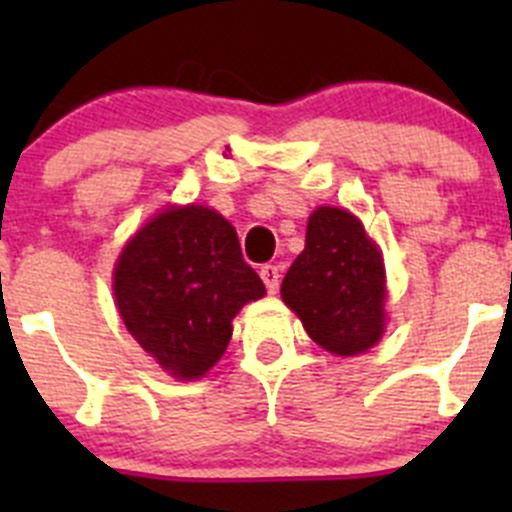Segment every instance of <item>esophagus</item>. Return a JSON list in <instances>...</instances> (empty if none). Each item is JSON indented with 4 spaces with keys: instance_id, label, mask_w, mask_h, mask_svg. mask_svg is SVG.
I'll use <instances>...</instances> for the list:
<instances>
[{
    "instance_id": "obj_1",
    "label": "esophagus",
    "mask_w": 512,
    "mask_h": 512,
    "mask_svg": "<svg viewBox=\"0 0 512 512\" xmlns=\"http://www.w3.org/2000/svg\"><path fill=\"white\" fill-rule=\"evenodd\" d=\"M260 277H262V282H265L267 292L275 294L277 289H280V267H277V265H265V267H262Z\"/></svg>"
}]
</instances>
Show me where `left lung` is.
I'll list each match as a JSON object with an SVG mask.
<instances>
[{
    "label": "left lung",
    "instance_id": "1",
    "mask_svg": "<svg viewBox=\"0 0 512 512\" xmlns=\"http://www.w3.org/2000/svg\"><path fill=\"white\" fill-rule=\"evenodd\" d=\"M384 262L364 225L339 208H317L304 250L282 280V299L327 352L354 356L384 332Z\"/></svg>",
    "mask_w": 512,
    "mask_h": 512
}]
</instances>
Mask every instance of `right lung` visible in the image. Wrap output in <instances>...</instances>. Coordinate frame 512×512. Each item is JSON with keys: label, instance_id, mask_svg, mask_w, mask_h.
<instances>
[{"label": "right lung", "instance_id": "add662e5", "mask_svg": "<svg viewBox=\"0 0 512 512\" xmlns=\"http://www.w3.org/2000/svg\"><path fill=\"white\" fill-rule=\"evenodd\" d=\"M113 294L128 332L180 379H198L225 354L232 317L265 294L220 213L188 205L156 215L123 247Z\"/></svg>", "mask_w": 512, "mask_h": 512}]
</instances>
